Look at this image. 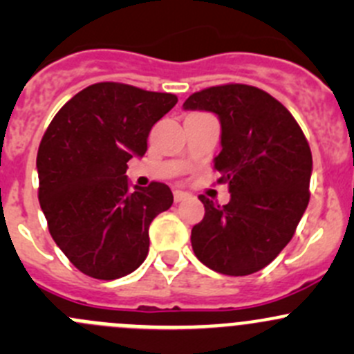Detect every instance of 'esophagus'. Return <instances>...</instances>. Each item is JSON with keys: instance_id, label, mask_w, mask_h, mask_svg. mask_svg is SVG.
I'll return each mask as SVG.
<instances>
[{"instance_id": "34e87169", "label": "esophagus", "mask_w": 354, "mask_h": 354, "mask_svg": "<svg viewBox=\"0 0 354 354\" xmlns=\"http://www.w3.org/2000/svg\"><path fill=\"white\" fill-rule=\"evenodd\" d=\"M174 202H181V200H185V198H187L188 197V194H187V192H181V190H174Z\"/></svg>"}]
</instances>
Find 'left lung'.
Listing matches in <instances>:
<instances>
[{
  "mask_svg": "<svg viewBox=\"0 0 354 354\" xmlns=\"http://www.w3.org/2000/svg\"><path fill=\"white\" fill-rule=\"evenodd\" d=\"M183 108L219 116L223 151L214 169L231 192L226 205L200 195L205 214L192 230V248L216 272L248 276L279 255L308 205V140L292 114L253 85L203 88Z\"/></svg>",
  "mask_w": 354,
  "mask_h": 354,
  "instance_id": "obj_1",
  "label": "left lung"
}]
</instances>
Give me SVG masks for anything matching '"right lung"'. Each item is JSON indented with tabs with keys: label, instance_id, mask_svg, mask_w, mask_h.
Masks as SVG:
<instances>
[{
	"label": "right lung",
	"instance_id": "right-lung-1",
	"mask_svg": "<svg viewBox=\"0 0 354 354\" xmlns=\"http://www.w3.org/2000/svg\"><path fill=\"white\" fill-rule=\"evenodd\" d=\"M176 102L167 92L99 82L49 123L37 151L39 203L55 243L85 276L120 279L147 257L149 226L173 194L159 181L131 192L124 173Z\"/></svg>",
	"mask_w": 354,
	"mask_h": 354
}]
</instances>
